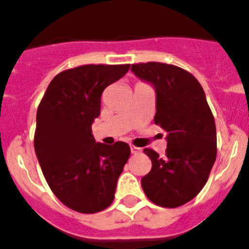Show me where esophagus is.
Segmentation results:
<instances>
[{
    "mask_svg": "<svg viewBox=\"0 0 249 249\" xmlns=\"http://www.w3.org/2000/svg\"><path fill=\"white\" fill-rule=\"evenodd\" d=\"M131 152L133 153V155H136V153H140L141 148H138V147L136 146H131Z\"/></svg>",
    "mask_w": 249,
    "mask_h": 249,
    "instance_id": "obj_1",
    "label": "esophagus"
}]
</instances>
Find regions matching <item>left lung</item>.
<instances>
[{
	"label": "left lung",
	"mask_w": 249,
	"mask_h": 249,
	"mask_svg": "<svg viewBox=\"0 0 249 249\" xmlns=\"http://www.w3.org/2000/svg\"><path fill=\"white\" fill-rule=\"evenodd\" d=\"M131 71L156 91L155 123L168 132L166 156L144 148L152 168L141 184L153 203L176 208L201 192L214 164L217 135L202 86L172 65H132Z\"/></svg>",
	"instance_id": "1"
}]
</instances>
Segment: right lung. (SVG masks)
I'll return each instance as SVG.
<instances>
[{"mask_svg": "<svg viewBox=\"0 0 249 249\" xmlns=\"http://www.w3.org/2000/svg\"><path fill=\"white\" fill-rule=\"evenodd\" d=\"M129 65H86L57 74L36 116L35 151L52 192L65 206L96 213L112 203L128 160L126 142L98 143L92 123L101 113V94L122 78Z\"/></svg>", "mask_w": 249, "mask_h": 249, "instance_id": "add662e5", "label": "right lung"}]
</instances>
